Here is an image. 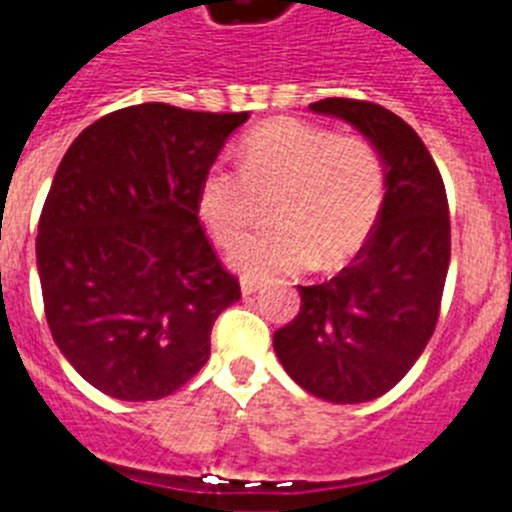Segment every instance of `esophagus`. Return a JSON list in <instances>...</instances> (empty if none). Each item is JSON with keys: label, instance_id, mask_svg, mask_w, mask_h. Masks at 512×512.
<instances>
[{"label": "esophagus", "instance_id": "34e87169", "mask_svg": "<svg viewBox=\"0 0 512 512\" xmlns=\"http://www.w3.org/2000/svg\"><path fill=\"white\" fill-rule=\"evenodd\" d=\"M240 288H242V295H255L257 290H260V280H252V278H242L240 280Z\"/></svg>", "mask_w": 512, "mask_h": 512}]
</instances>
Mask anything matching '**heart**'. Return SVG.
Returning a JSON list of instances; mask_svg holds the SVG:
<instances>
[{
	"label": "heart",
	"mask_w": 512,
	"mask_h": 512,
	"mask_svg": "<svg viewBox=\"0 0 512 512\" xmlns=\"http://www.w3.org/2000/svg\"><path fill=\"white\" fill-rule=\"evenodd\" d=\"M240 174L224 164L204 171L197 214L219 245L250 222L255 194H272L278 222L234 242L227 260L245 278H267L303 267H338L356 255L384 204V161L364 136L295 118L252 128L240 143Z\"/></svg>",
	"instance_id": "1"
}]
</instances>
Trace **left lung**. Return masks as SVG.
Returning a JSON list of instances; mask_svg holds the SVG:
<instances>
[{"label":"left lung","mask_w":512,"mask_h":512,"mask_svg":"<svg viewBox=\"0 0 512 512\" xmlns=\"http://www.w3.org/2000/svg\"><path fill=\"white\" fill-rule=\"evenodd\" d=\"M308 108L374 143L386 194L351 265L321 285H298V315L275 331L272 346L308 394L361 404L394 389L432 338L450 270V209L427 146L396 113L351 98Z\"/></svg>","instance_id":"8db88e82"}]
</instances>
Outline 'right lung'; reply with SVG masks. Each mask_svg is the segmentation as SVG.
<instances>
[{
  "mask_svg": "<svg viewBox=\"0 0 512 512\" xmlns=\"http://www.w3.org/2000/svg\"><path fill=\"white\" fill-rule=\"evenodd\" d=\"M250 113L141 103L85 128L62 156L37 229L47 326L103 394L154 401L209 358L240 300L197 217L204 171Z\"/></svg>",
  "mask_w": 512,
  "mask_h": 512,
  "instance_id": "right-lung-1",
  "label": "right lung"
}]
</instances>
